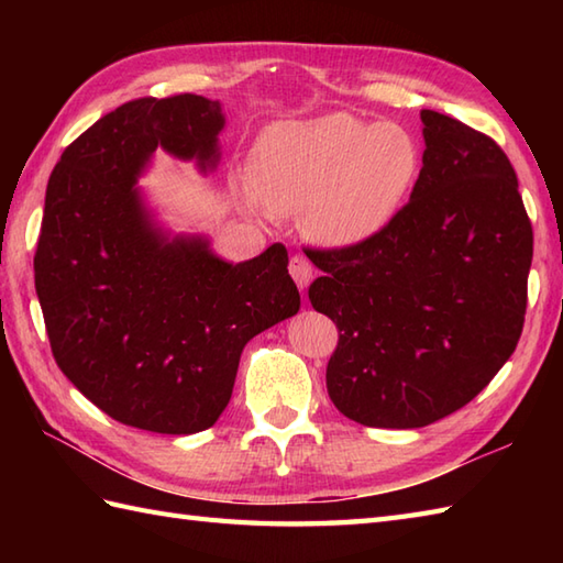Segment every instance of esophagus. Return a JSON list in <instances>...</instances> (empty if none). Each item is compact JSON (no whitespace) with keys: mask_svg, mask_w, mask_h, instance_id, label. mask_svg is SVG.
<instances>
[{"mask_svg":"<svg viewBox=\"0 0 563 563\" xmlns=\"http://www.w3.org/2000/svg\"><path fill=\"white\" fill-rule=\"evenodd\" d=\"M288 271L292 275V280L297 283V288L307 290L309 280H312V263H309L305 256H292L288 263Z\"/></svg>","mask_w":563,"mask_h":563,"instance_id":"esophagus-1","label":"esophagus"}]
</instances>
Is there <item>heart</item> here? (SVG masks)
Segmentation results:
<instances>
[{"label":"heart","mask_w":563,"mask_h":563,"mask_svg":"<svg viewBox=\"0 0 563 563\" xmlns=\"http://www.w3.org/2000/svg\"><path fill=\"white\" fill-rule=\"evenodd\" d=\"M421 169L409 128L336 111L263 130L251 150L249 190L273 212L305 214L317 244L351 249L399 218Z\"/></svg>","instance_id":"1"}]
</instances>
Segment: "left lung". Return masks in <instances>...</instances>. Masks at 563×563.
Listing matches in <instances>:
<instances>
[{"label":"left lung","instance_id":"1","mask_svg":"<svg viewBox=\"0 0 563 563\" xmlns=\"http://www.w3.org/2000/svg\"><path fill=\"white\" fill-rule=\"evenodd\" d=\"M421 178L379 236L312 251L309 302L339 327L336 409L369 428H423L470 404L518 345L532 224L492 137L421 111Z\"/></svg>","mask_w":563,"mask_h":563}]
</instances>
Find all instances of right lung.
<instances>
[{
  "mask_svg": "<svg viewBox=\"0 0 563 563\" xmlns=\"http://www.w3.org/2000/svg\"><path fill=\"white\" fill-rule=\"evenodd\" d=\"M224 125L196 93L128 101L71 142L45 190L33 271L55 361L103 413L152 433L210 428L246 341L300 312L283 244L224 261L140 186L157 150L212 174Z\"/></svg>",
  "mask_w": 563,
  "mask_h": 563,
  "instance_id": "right-lung-1",
  "label": "right lung"
}]
</instances>
